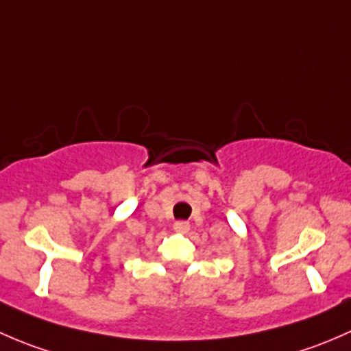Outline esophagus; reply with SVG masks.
I'll list each match as a JSON object with an SVG mask.
<instances>
[{"instance_id": "34e87169", "label": "esophagus", "mask_w": 351, "mask_h": 351, "mask_svg": "<svg viewBox=\"0 0 351 351\" xmlns=\"http://www.w3.org/2000/svg\"><path fill=\"white\" fill-rule=\"evenodd\" d=\"M191 228V225L187 221H176L174 223V230L177 231V233H187Z\"/></svg>"}]
</instances>
